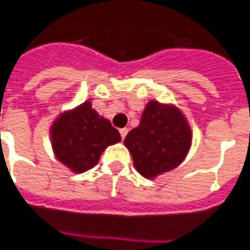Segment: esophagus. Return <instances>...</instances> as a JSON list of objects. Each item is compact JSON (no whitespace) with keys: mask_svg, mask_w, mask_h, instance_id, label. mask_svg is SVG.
I'll return each instance as SVG.
<instances>
[{"mask_svg":"<svg viewBox=\"0 0 250 250\" xmlns=\"http://www.w3.org/2000/svg\"><path fill=\"white\" fill-rule=\"evenodd\" d=\"M120 133H121L122 139H125V137H126V135H128V129H126V128L120 129Z\"/></svg>","mask_w":250,"mask_h":250,"instance_id":"obj_1","label":"esophagus"}]
</instances>
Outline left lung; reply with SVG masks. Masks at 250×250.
<instances>
[{"label":"left lung","instance_id":"left-lung-1","mask_svg":"<svg viewBox=\"0 0 250 250\" xmlns=\"http://www.w3.org/2000/svg\"><path fill=\"white\" fill-rule=\"evenodd\" d=\"M193 133L185 114L173 103L149 101L137 128L124 144L133 158L136 170L148 180L174 170L187 158Z\"/></svg>","mask_w":250,"mask_h":250}]
</instances>
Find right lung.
I'll list each match as a JSON object with an SVG mask.
<instances>
[{"label": "right lung", "mask_w": 250, "mask_h": 250, "mask_svg": "<svg viewBox=\"0 0 250 250\" xmlns=\"http://www.w3.org/2000/svg\"><path fill=\"white\" fill-rule=\"evenodd\" d=\"M50 140L57 161L82 174L95 166L108 146L121 142V135L85 101L57 117L50 126Z\"/></svg>", "instance_id": "add662e5"}]
</instances>
